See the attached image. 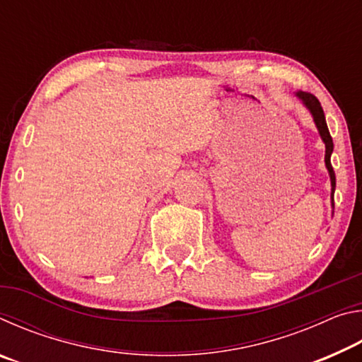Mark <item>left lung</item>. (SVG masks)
Segmentation results:
<instances>
[{
	"mask_svg": "<svg viewBox=\"0 0 362 362\" xmlns=\"http://www.w3.org/2000/svg\"><path fill=\"white\" fill-rule=\"evenodd\" d=\"M296 95L303 102V105L310 110V113H311V116H313V121H315V124L317 127V131H320V136L322 139V142H324V145H326V156H324V161H326V168L329 170V177H330V185H332V193H330V198H332V206H334L335 173H334L332 164H330V155H332V151H334V142H332V137H330L329 129H327L326 116H324L320 100H317L313 94L302 93V90H298V93H296Z\"/></svg>",
	"mask_w": 362,
	"mask_h": 362,
	"instance_id": "1",
	"label": "left lung"
}]
</instances>
